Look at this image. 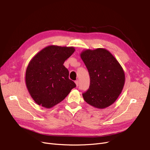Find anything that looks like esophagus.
I'll return each mask as SVG.
<instances>
[{
    "instance_id": "1",
    "label": "esophagus",
    "mask_w": 150,
    "mask_h": 150,
    "mask_svg": "<svg viewBox=\"0 0 150 150\" xmlns=\"http://www.w3.org/2000/svg\"><path fill=\"white\" fill-rule=\"evenodd\" d=\"M75 84H76V87L79 86V80H76L75 81Z\"/></svg>"
}]
</instances>
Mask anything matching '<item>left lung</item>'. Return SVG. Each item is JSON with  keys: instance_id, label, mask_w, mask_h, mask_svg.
Returning <instances> with one entry per match:
<instances>
[{"instance_id": "obj_1", "label": "left lung", "mask_w": 150, "mask_h": 150, "mask_svg": "<svg viewBox=\"0 0 150 150\" xmlns=\"http://www.w3.org/2000/svg\"><path fill=\"white\" fill-rule=\"evenodd\" d=\"M80 57L90 76L89 88L83 94L84 100L96 108L108 107L118 98L125 85L122 67L105 48L84 50Z\"/></svg>"}]
</instances>
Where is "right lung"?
Masks as SVG:
<instances>
[{
	"label": "right lung",
	"instance_id": "1",
	"mask_svg": "<svg viewBox=\"0 0 150 150\" xmlns=\"http://www.w3.org/2000/svg\"><path fill=\"white\" fill-rule=\"evenodd\" d=\"M75 51L74 47L50 45L30 61L25 71V85L37 105L53 107L76 86L69 79V70L63 65Z\"/></svg>",
	"mask_w": 150,
	"mask_h": 150
}]
</instances>
